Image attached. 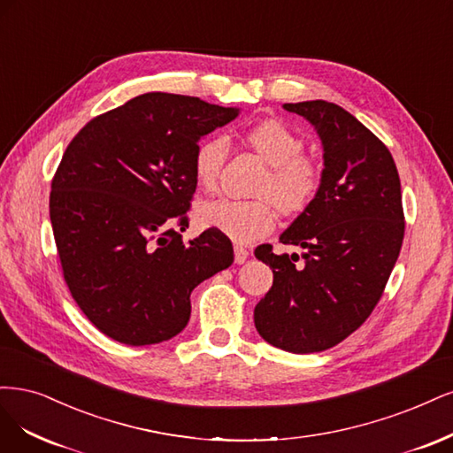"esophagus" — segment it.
<instances>
[{
	"label": "esophagus",
	"mask_w": 453,
	"mask_h": 453,
	"mask_svg": "<svg viewBox=\"0 0 453 453\" xmlns=\"http://www.w3.org/2000/svg\"><path fill=\"white\" fill-rule=\"evenodd\" d=\"M246 257H248V250H246V248L235 244V264H239V265L244 264Z\"/></svg>",
	"instance_id": "obj_1"
}]
</instances>
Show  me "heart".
Listing matches in <instances>:
<instances>
[{"label":"heart","instance_id":"obj_1","mask_svg":"<svg viewBox=\"0 0 453 453\" xmlns=\"http://www.w3.org/2000/svg\"><path fill=\"white\" fill-rule=\"evenodd\" d=\"M250 147L269 165L259 180L256 199H212L199 209L201 222L220 229L237 242H252L267 235L276 222V209L282 214H301L314 205L324 188V165L304 154L303 139L284 122L267 119L242 129ZM229 154L227 139L209 135L194 150V177L199 186L211 189L220 179Z\"/></svg>","mask_w":453,"mask_h":453}]
</instances>
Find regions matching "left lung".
<instances>
[{
	"label": "left lung",
	"mask_w": 453,
	"mask_h": 453,
	"mask_svg": "<svg viewBox=\"0 0 453 453\" xmlns=\"http://www.w3.org/2000/svg\"><path fill=\"white\" fill-rule=\"evenodd\" d=\"M314 124L324 142V188L282 235L304 248L256 257L273 269V286L254 309L257 333L294 354L342 342L380 301L404 237L399 173L386 144L356 116L327 101L286 104Z\"/></svg>",
	"instance_id": "obj_1"
}]
</instances>
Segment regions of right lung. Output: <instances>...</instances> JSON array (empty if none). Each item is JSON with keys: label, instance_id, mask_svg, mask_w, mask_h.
<instances>
[{"label": "right lung", "instance_id": "obj_1", "mask_svg": "<svg viewBox=\"0 0 453 453\" xmlns=\"http://www.w3.org/2000/svg\"><path fill=\"white\" fill-rule=\"evenodd\" d=\"M237 109L199 97L142 94L96 116L52 177L50 222L73 299L107 337L157 344L189 319V294L233 264L231 241L209 227L189 242L197 141Z\"/></svg>", "mask_w": 453, "mask_h": 453}]
</instances>
